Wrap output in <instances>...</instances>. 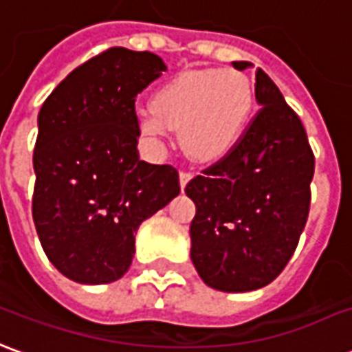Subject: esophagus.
<instances>
[{"label": "esophagus", "mask_w": 352, "mask_h": 352, "mask_svg": "<svg viewBox=\"0 0 352 352\" xmlns=\"http://www.w3.org/2000/svg\"><path fill=\"white\" fill-rule=\"evenodd\" d=\"M191 178H193V176H191L189 172L182 170V172H180V188H182V189L186 188V186H188L189 180H191Z\"/></svg>", "instance_id": "34e87169"}]
</instances>
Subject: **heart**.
<instances>
[{
	"label": "heart",
	"mask_w": 352,
	"mask_h": 352,
	"mask_svg": "<svg viewBox=\"0 0 352 352\" xmlns=\"http://www.w3.org/2000/svg\"><path fill=\"white\" fill-rule=\"evenodd\" d=\"M254 106L248 77L235 69H191L163 83L151 109L138 113V129L153 144L178 129L186 155L214 163L228 155L246 131Z\"/></svg>",
	"instance_id": "1"
}]
</instances>
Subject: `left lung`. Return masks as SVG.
Returning a JSON list of instances; mask_svg holds the SVG:
<instances>
[{"label":"left lung","mask_w":352,"mask_h":352,"mask_svg":"<svg viewBox=\"0 0 352 352\" xmlns=\"http://www.w3.org/2000/svg\"><path fill=\"white\" fill-rule=\"evenodd\" d=\"M233 68H254L244 60ZM260 111L220 163L186 186L195 203L191 261L206 286L252 292L273 283L298 246L309 216L315 157L300 117L256 68Z\"/></svg>","instance_id":"8db88e82"}]
</instances>
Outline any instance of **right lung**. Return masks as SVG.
<instances>
[{"label": "right lung", "instance_id": "right-lung-1", "mask_svg": "<svg viewBox=\"0 0 352 352\" xmlns=\"http://www.w3.org/2000/svg\"><path fill=\"white\" fill-rule=\"evenodd\" d=\"M163 72L153 52L116 47L74 69L39 109L32 214L49 261L74 283L119 280L142 221L180 193L176 168L138 157L134 102Z\"/></svg>", "mask_w": 352, "mask_h": 352}]
</instances>
